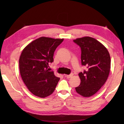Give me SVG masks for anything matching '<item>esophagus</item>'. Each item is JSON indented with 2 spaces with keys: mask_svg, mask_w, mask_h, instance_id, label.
I'll use <instances>...</instances> for the list:
<instances>
[{
  "mask_svg": "<svg viewBox=\"0 0 124 124\" xmlns=\"http://www.w3.org/2000/svg\"><path fill=\"white\" fill-rule=\"evenodd\" d=\"M65 77H67V78H70L71 77H72L73 76V74L72 73V74L69 75H65Z\"/></svg>",
  "mask_w": 124,
  "mask_h": 124,
  "instance_id": "obj_1",
  "label": "esophagus"
}]
</instances>
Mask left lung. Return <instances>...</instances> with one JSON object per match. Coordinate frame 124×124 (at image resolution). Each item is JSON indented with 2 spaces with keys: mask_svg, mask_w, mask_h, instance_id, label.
<instances>
[{
  "mask_svg": "<svg viewBox=\"0 0 124 124\" xmlns=\"http://www.w3.org/2000/svg\"><path fill=\"white\" fill-rule=\"evenodd\" d=\"M73 41L80 47L81 64L87 68L78 74L81 82L76 91L84 97H90L101 88L108 77L111 64L109 53L103 45L90 37Z\"/></svg>",
  "mask_w": 124,
  "mask_h": 124,
  "instance_id": "obj_1",
  "label": "left lung"
}]
</instances>
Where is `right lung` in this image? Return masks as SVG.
I'll use <instances>...</instances> for the list:
<instances>
[{
    "label": "right lung",
    "instance_id": "obj_1",
    "mask_svg": "<svg viewBox=\"0 0 124 124\" xmlns=\"http://www.w3.org/2000/svg\"><path fill=\"white\" fill-rule=\"evenodd\" d=\"M63 39L41 37L23 49L19 59V68L23 82L31 93L46 97L54 91L60 78L49 71V64L53 62L54 53Z\"/></svg>",
    "mask_w": 124,
    "mask_h": 124
}]
</instances>
